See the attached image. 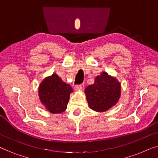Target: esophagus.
Wrapping results in <instances>:
<instances>
[{
	"label": "esophagus",
	"mask_w": 158,
	"mask_h": 158,
	"mask_svg": "<svg viewBox=\"0 0 158 158\" xmlns=\"http://www.w3.org/2000/svg\"><path fill=\"white\" fill-rule=\"evenodd\" d=\"M75 91H80L82 90V86L81 85H75L74 87Z\"/></svg>",
	"instance_id": "1"
}]
</instances>
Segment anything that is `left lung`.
Listing matches in <instances>:
<instances>
[{"mask_svg": "<svg viewBox=\"0 0 158 158\" xmlns=\"http://www.w3.org/2000/svg\"><path fill=\"white\" fill-rule=\"evenodd\" d=\"M121 92L122 86L118 79L104 71L84 91L90 109L96 112L106 111L114 106L119 100Z\"/></svg>", "mask_w": 158, "mask_h": 158, "instance_id": "obj_1", "label": "left lung"}]
</instances>
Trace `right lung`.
<instances>
[{"label": "right lung", "mask_w": 158, "mask_h": 158, "mask_svg": "<svg viewBox=\"0 0 158 158\" xmlns=\"http://www.w3.org/2000/svg\"><path fill=\"white\" fill-rule=\"evenodd\" d=\"M72 87L56 73L42 80L39 85V98L45 109L52 114H61L67 109Z\"/></svg>", "instance_id": "add662e5"}]
</instances>
